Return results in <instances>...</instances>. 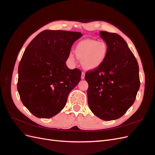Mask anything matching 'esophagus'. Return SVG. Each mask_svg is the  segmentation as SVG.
<instances>
[{
    "instance_id": "esophagus-1",
    "label": "esophagus",
    "mask_w": 155,
    "mask_h": 155,
    "mask_svg": "<svg viewBox=\"0 0 155 155\" xmlns=\"http://www.w3.org/2000/svg\"><path fill=\"white\" fill-rule=\"evenodd\" d=\"M85 77V73L84 72H82L81 74V79H84Z\"/></svg>"
}]
</instances>
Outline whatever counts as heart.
Here are the masks:
<instances>
[{
  "instance_id": "b5f03b06",
  "label": "heart",
  "mask_w": 155,
  "mask_h": 155,
  "mask_svg": "<svg viewBox=\"0 0 155 155\" xmlns=\"http://www.w3.org/2000/svg\"><path fill=\"white\" fill-rule=\"evenodd\" d=\"M107 47L105 42L93 39H85L77 44L75 53L82 61V64L86 69H94L98 67L106 58ZM69 58L74 59V56L70 54Z\"/></svg>"
}]
</instances>
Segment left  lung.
<instances>
[{
  "mask_svg": "<svg viewBox=\"0 0 155 155\" xmlns=\"http://www.w3.org/2000/svg\"><path fill=\"white\" fill-rule=\"evenodd\" d=\"M107 51L103 62L88 71L85 80L90 109L97 117L110 121L123 116L134 103L140 87L139 65L120 35L101 31Z\"/></svg>",
  "mask_w": 155,
  "mask_h": 155,
  "instance_id": "8db88e82",
  "label": "left lung"
}]
</instances>
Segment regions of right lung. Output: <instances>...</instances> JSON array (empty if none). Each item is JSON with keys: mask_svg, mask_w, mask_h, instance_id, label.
I'll return each mask as SVG.
<instances>
[{"mask_svg": "<svg viewBox=\"0 0 155 155\" xmlns=\"http://www.w3.org/2000/svg\"><path fill=\"white\" fill-rule=\"evenodd\" d=\"M81 32L46 30L29 44L18 66L20 100L37 117L50 118L63 109L70 92L81 78L78 69L66 65Z\"/></svg>", "mask_w": 155, "mask_h": 155, "instance_id": "right-lung-1", "label": "right lung"}]
</instances>
